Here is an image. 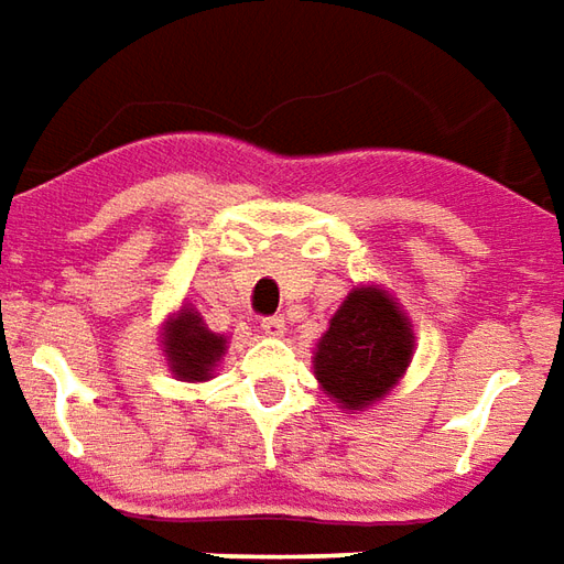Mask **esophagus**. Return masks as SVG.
Here are the masks:
<instances>
[{
  "label": "esophagus",
  "instance_id": "esophagus-1",
  "mask_svg": "<svg viewBox=\"0 0 564 564\" xmlns=\"http://www.w3.org/2000/svg\"><path fill=\"white\" fill-rule=\"evenodd\" d=\"M263 334L267 337H285L289 334V327H285V318L282 315H273V318H263Z\"/></svg>",
  "mask_w": 564,
  "mask_h": 564
}]
</instances>
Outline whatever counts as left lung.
Returning a JSON list of instances; mask_svg holds the SVG:
<instances>
[{"label": "left lung", "mask_w": 564, "mask_h": 564, "mask_svg": "<svg viewBox=\"0 0 564 564\" xmlns=\"http://www.w3.org/2000/svg\"><path fill=\"white\" fill-rule=\"evenodd\" d=\"M416 352L413 322L382 285H355L315 343L313 373L346 413H365L389 394Z\"/></svg>", "instance_id": "8db88e82"}]
</instances>
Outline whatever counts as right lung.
<instances>
[{
    "instance_id": "add662e5",
    "label": "right lung",
    "mask_w": 564,
    "mask_h": 564,
    "mask_svg": "<svg viewBox=\"0 0 564 564\" xmlns=\"http://www.w3.org/2000/svg\"><path fill=\"white\" fill-rule=\"evenodd\" d=\"M163 361L182 382H209L227 352V337L206 327L203 315L185 303L163 322Z\"/></svg>"
}]
</instances>
